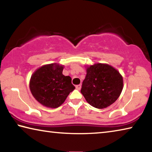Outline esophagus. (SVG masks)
I'll list each match as a JSON object with an SVG mask.
<instances>
[{
	"mask_svg": "<svg viewBox=\"0 0 152 152\" xmlns=\"http://www.w3.org/2000/svg\"><path fill=\"white\" fill-rule=\"evenodd\" d=\"M76 88L77 90H78V91H80V90L81 89V84H78V85H76Z\"/></svg>",
	"mask_w": 152,
	"mask_h": 152,
	"instance_id": "34e87169",
	"label": "esophagus"
}]
</instances>
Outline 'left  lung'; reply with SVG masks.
<instances>
[{"label": "left lung", "mask_w": 152, "mask_h": 152, "mask_svg": "<svg viewBox=\"0 0 152 152\" xmlns=\"http://www.w3.org/2000/svg\"><path fill=\"white\" fill-rule=\"evenodd\" d=\"M123 88V77L119 72L109 64L98 63L86 68L80 92L91 106L104 109L117 101Z\"/></svg>", "instance_id": "obj_1"}]
</instances>
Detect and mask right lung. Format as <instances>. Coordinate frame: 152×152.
Instances as JSON below:
<instances>
[{
  "label": "right lung",
  "mask_w": 152,
  "mask_h": 152,
  "mask_svg": "<svg viewBox=\"0 0 152 152\" xmlns=\"http://www.w3.org/2000/svg\"><path fill=\"white\" fill-rule=\"evenodd\" d=\"M64 66L50 64L38 68L31 77L29 88L33 97L43 106L58 108L75 89L69 76L63 75Z\"/></svg>",
  "instance_id": "right-lung-1"
}]
</instances>
